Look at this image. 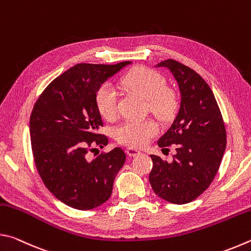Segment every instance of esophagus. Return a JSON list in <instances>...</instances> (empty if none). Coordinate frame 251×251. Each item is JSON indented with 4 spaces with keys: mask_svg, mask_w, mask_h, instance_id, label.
I'll return each mask as SVG.
<instances>
[{
    "mask_svg": "<svg viewBox=\"0 0 251 251\" xmlns=\"http://www.w3.org/2000/svg\"><path fill=\"white\" fill-rule=\"evenodd\" d=\"M126 154L128 155L129 157H135V156H137V155L141 154V151H137V150H135V148H127Z\"/></svg>",
    "mask_w": 251,
    "mask_h": 251,
    "instance_id": "1",
    "label": "esophagus"
}]
</instances>
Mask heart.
I'll return each mask as SVG.
<instances>
[{
  "mask_svg": "<svg viewBox=\"0 0 251 251\" xmlns=\"http://www.w3.org/2000/svg\"><path fill=\"white\" fill-rule=\"evenodd\" d=\"M123 83L129 91L147 100L148 108L161 120L171 117L177 107L175 93L166 87L164 76L148 67H136L129 71ZM95 103L100 114L105 118H113L117 114L118 94L110 83H104L95 93ZM158 128L151 120H129L116 127L115 138L123 145L142 147L157 134Z\"/></svg>",
  "mask_w": 251,
  "mask_h": 251,
  "instance_id": "heart-1",
  "label": "heart"
}]
</instances>
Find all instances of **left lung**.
Segmentation results:
<instances>
[{"instance_id": "8db88e82", "label": "left lung", "mask_w": 251, "mask_h": 251, "mask_svg": "<svg viewBox=\"0 0 251 251\" xmlns=\"http://www.w3.org/2000/svg\"><path fill=\"white\" fill-rule=\"evenodd\" d=\"M172 72L181 94L180 108L158 146L175 145L172 163L151 155L150 182L157 196L172 203L193 201L210 186L226 150V127L209 85L190 67L169 58L159 63Z\"/></svg>"}]
</instances>
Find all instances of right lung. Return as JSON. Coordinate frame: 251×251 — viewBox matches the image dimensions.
<instances>
[{"instance_id": "1", "label": "right lung", "mask_w": 251, "mask_h": 251, "mask_svg": "<svg viewBox=\"0 0 251 251\" xmlns=\"http://www.w3.org/2000/svg\"><path fill=\"white\" fill-rule=\"evenodd\" d=\"M129 63L75 65L53 79L34 104L29 134L36 169L46 188L75 209L91 210L107 201L126 160L121 147L93 160L88 151L108 144L99 134L103 121L95 103L97 88Z\"/></svg>"}]
</instances>
